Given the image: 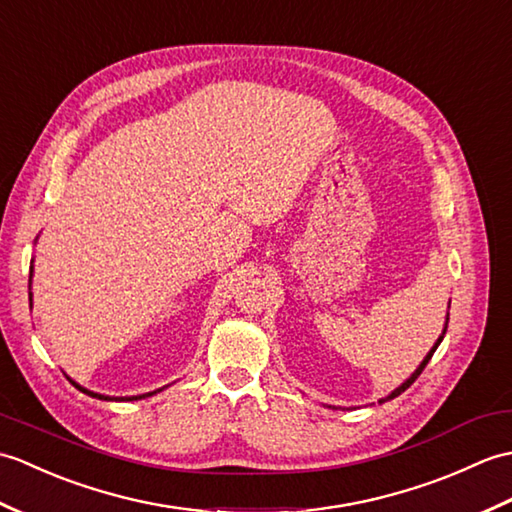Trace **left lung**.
<instances>
[{
  "label": "left lung",
  "mask_w": 512,
  "mask_h": 512,
  "mask_svg": "<svg viewBox=\"0 0 512 512\" xmlns=\"http://www.w3.org/2000/svg\"><path fill=\"white\" fill-rule=\"evenodd\" d=\"M447 320H449V317H447ZM442 337H445V335H442ZM442 337H440V339H438V342H436V346H434V348H431V350H429V355H427V357H425V359H423V363H420V366H418V370H416V372H414V374H412V377H410V379H407V381H405V383H403V385H401V388H396V390H394V392H392V394H390V396H385V399H383V401H390V399H394V396H399V394H401V392H405V390H407V388H410V385H412V383H414V381H416V379H418V377H420V372H423V370H425V366H427V363H429V359H431V355H434V352H436V348H438V346H440V342H442Z\"/></svg>",
  "instance_id": "left-lung-1"
}]
</instances>
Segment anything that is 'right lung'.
Instances as JSON below:
<instances>
[{
  "label": "right lung",
  "instance_id": "1",
  "mask_svg": "<svg viewBox=\"0 0 512 512\" xmlns=\"http://www.w3.org/2000/svg\"><path fill=\"white\" fill-rule=\"evenodd\" d=\"M30 278H32V269H30ZM32 300V298H30ZM72 381V379H70ZM72 385H76V388L78 390H81V392H85V394H89V396H96V399H105V401H113V399H109V396H102V394H94V392H89V390H85V388H81V385H78V383H74L72 381ZM157 392H160V390H157ZM151 394H155V392H149V394H142V396H131V399L129 401H133V399H144V396H151Z\"/></svg>",
  "mask_w": 512,
  "mask_h": 512
}]
</instances>
